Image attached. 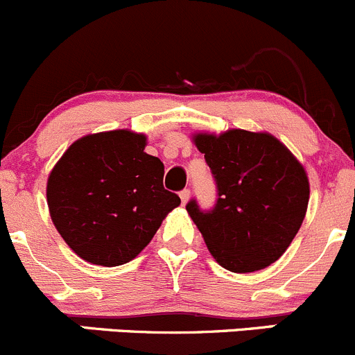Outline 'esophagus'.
I'll use <instances>...</instances> for the list:
<instances>
[{"mask_svg": "<svg viewBox=\"0 0 355 355\" xmlns=\"http://www.w3.org/2000/svg\"><path fill=\"white\" fill-rule=\"evenodd\" d=\"M180 199L182 204H187L189 199H191V191H189V189H184V191L180 192Z\"/></svg>", "mask_w": 355, "mask_h": 355, "instance_id": "obj_1", "label": "esophagus"}]
</instances>
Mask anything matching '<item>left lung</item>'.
Listing matches in <instances>:
<instances>
[{
	"mask_svg": "<svg viewBox=\"0 0 355 355\" xmlns=\"http://www.w3.org/2000/svg\"><path fill=\"white\" fill-rule=\"evenodd\" d=\"M218 189L216 204L202 211L187 204L211 256L228 271L270 266L288 249L309 202V180L297 157L268 132L232 128L196 134Z\"/></svg>",
	"mask_w": 355,
	"mask_h": 355,
	"instance_id": "1",
	"label": "left lung"
}]
</instances>
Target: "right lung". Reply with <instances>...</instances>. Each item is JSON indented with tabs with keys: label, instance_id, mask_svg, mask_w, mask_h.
Masks as SVG:
<instances>
[{
	"label": "right lung",
	"instance_id": "add662e5",
	"mask_svg": "<svg viewBox=\"0 0 355 355\" xmlns=\"http://www.w3.org/2000/svg\"><path fill=\"white\" fill-rule=\"evenodd\" d=\"M144 148V134H89L49 173L46 198L53 223L87 263L110 268L132 261L180 204L163 187L161 159Z\"/></svg>",
	"mask_w": 355,
	"mask_h": 355
}]
</instances>
